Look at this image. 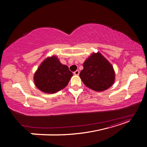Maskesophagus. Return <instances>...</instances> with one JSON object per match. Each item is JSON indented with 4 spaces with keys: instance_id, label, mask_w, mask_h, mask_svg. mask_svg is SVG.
Segmentation results:
<instances>
[{
    "instance_id": "1",
    "label": "esophagus",
    "mask_w": 147,
    "mask_h": 147,
    "mask_svg": "<svg viewBox=\"0 0 147 147\" xmlns=\"http://www.w3.org/2000/svg\"><path fill=\"white\" fill-rule=\"evenodd\" d=\"M79 74H80V72H79L78 70H77L76 71H75V72H74V74L75 75H78Z\"/></svg>"
}]
</instances>
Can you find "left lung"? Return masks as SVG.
Here are the masks:
<instances>
[{
	"mask_svg": "<svg viewBox=\"0 0 147 147\" xmlns=\"http://www.w3.org/2000/svg\"><path fill=\"white\" fill-rule=\"evenodd\" d=\"M80 77L87 87L102 91L114 83L115 72L112 65L100 53H93L83 63Z\"/></svg>",
	"mask_w": 147,
	"mask_h": 147,
	"instance_id": "8db88e82",
	"label": "left lung"
}]
</instances>
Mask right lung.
<instances>
[{"mask_svg":"<svg viewBox=\"0 0 147 147\" xmlns=\"http://www.w3.org/2000/svg\"><path fill=\"white\" fill-rule=\"evenodd\" d=\"M72 75L67 66L62 64L56 56H52L39 66L34 80L35 86L40 91L55 93L67 85Z\"/></svg>","mask_w":147,"mask_h":147,"instance_id":"1","label":"right lung"}]
</instances>
